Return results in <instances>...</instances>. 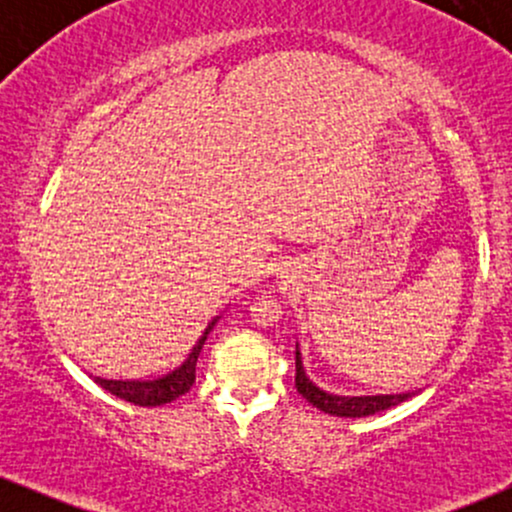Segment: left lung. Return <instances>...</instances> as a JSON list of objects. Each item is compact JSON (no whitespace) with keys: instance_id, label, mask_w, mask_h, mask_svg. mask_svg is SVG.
Instances as JSON below:
<instances>
[{"instance_id":"1","label":"left lung","mask_w":512,"mask_h":512,"mask_svg":"<svg viewBox=\"0 0 512 512\" xmlns=\"http://www.w3.org/2000/svg\"><path fill=\"white\" fill-rule=\"evenodd\" d=\"M296 387L298 392L308 399L313 407H317L325 414L344 416V419H361V416L378 414L390 407H397L404 399L414 397L416 392H392V395H349V392H337L332 387L317 383L313 375L305 368L301 346L296 342Z\"/></svg>"}]
</instances>
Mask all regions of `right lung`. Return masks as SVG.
Here are the masks:
<instances>
[{
	"instance_id": "right-lung-1",
	"label": "right lung",
	"mask_w": 512,
	"mask_h": 512,
	"mask_svg": "<svg viewBox=\"0 0 512 512\" xmlns=\"http://www.w3.org/2000/svg\"><path fill=\"white\" fill-rule=\"evenodd\" d=\"M219 317L221 315H214L202 327H197V332L187 339L185 346L158 373L154 370L144 378H103V375H91V378L103 390H108L110 395L137 404V407H161V404L173 402V399L190 392V387L195 385L197 358L202 354V346L216 322H219Z\"/></svg>"
}]
</instances>
